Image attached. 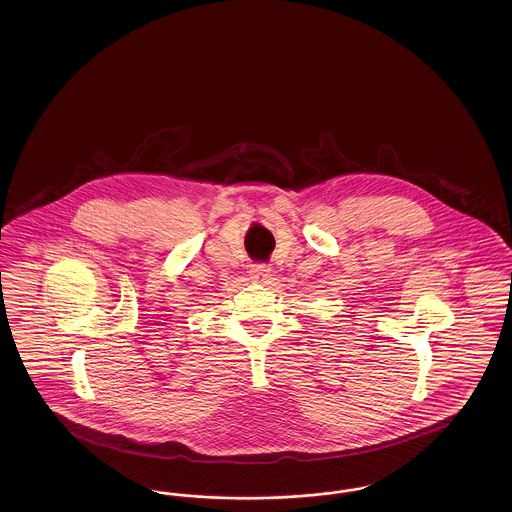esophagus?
Wrapping results in <instances>:
<instances>
[{
  "mask_svg": "<svg viewBox=\"0 0 512 512\" xmlns=\"http://www.w3.org/2000/svg\"><path fill=\"white\" fill-rule=\"evenodd\" d=\"M272 270L267 265H253L251 268V280L257 284H268L270 282V274Z\"/></svg>",
  "mask_w": 512,
  "mask_h": 512,
  "instance_id": "34e87169",
  "label": "esophagus"
}]
</instances>
